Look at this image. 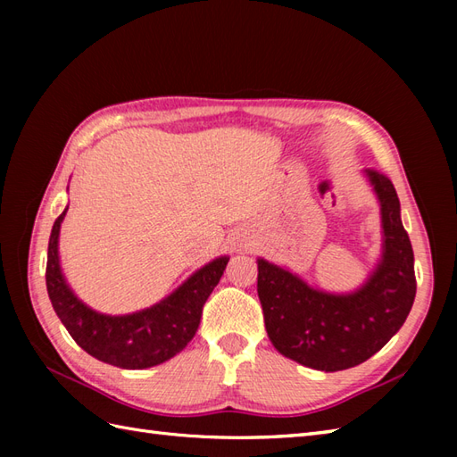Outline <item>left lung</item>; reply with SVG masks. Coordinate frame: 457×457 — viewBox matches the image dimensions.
Listing matches in <instances>:
<instances>
[{
    "label": "left lung",
    "mask_w": 457,
    "mask_h": 457,
    "mask_svg": "<svg viewBox=\"0 0 457 457\" xmlns=\"http://www.w3.org/2000/svg\"><path fill=\"white\" fill-rule=\"evenodd\" d=\"M381 204L383 257L367 283L349 295L308 287L290 270L257 259V293L269 339L293 361L344 371L375 355L399 332L416 296L414 253L389 177L365 170Z\"/></svg>",
    "instance_id": "obj_1"
}]
</instances>
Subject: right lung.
Instances as JSON below:
<instances>
[{"label":"right lung","instance_id":"right-lung-1","mask_svg":"<svg viewBox=\"0 0 457 457\" xmlns=\"http://www.w3.org/2000/svg\"><path fill=\"white\" fill-rule=\"evenodd\" d=\"M66 210L54 220L48 239L46 290L74 342L92 357L121 369H147L182 352L196 334L202 308L220 283L229 257L204 265L159 304L128 316H105L74 296L58 265V231Z\"/></svg>","mask_w":457,"mask_h":457}]
</instances>
